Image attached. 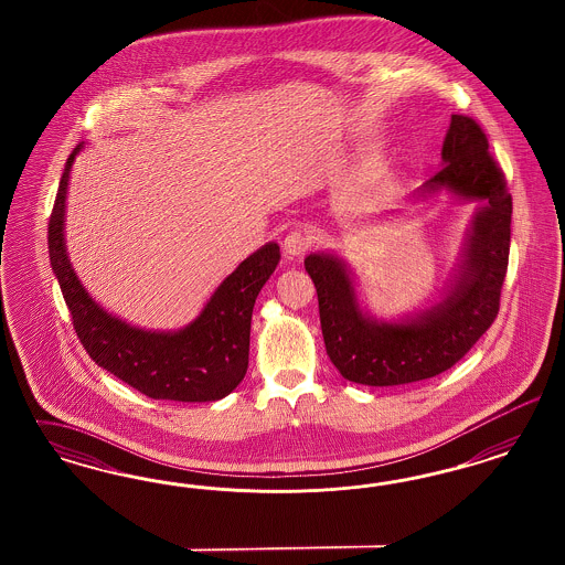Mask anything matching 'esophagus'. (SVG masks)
Returning <instances> with one entry per match:
<instances>
[{
    "label": "esophagus",
    "instance_id": "esophagus-1",
    "mask_svg": "<svg viewBox=\"0 0 565 565\" xmlns=\"http://www.w3.org/2000/svg\"><path fill=\"white\" fill-rule=\"evenodd\" d=\"M310 248V238L305 232H290L284 239V253L288 257H302Z\"/></svg>",
    "mask_w": 565,
    "mask_h": 565
}]
</instances>
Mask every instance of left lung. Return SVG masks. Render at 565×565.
Segmentation results:
<instances>
[{
  "label": "left lung",
  "mask_w": 565,
  "mask_h": 565,
  "mask_svg": "<svg viewBox=\"0 0 565 565\" xmlns=\"http://www.w3.org/2000/svg\"><path fill=\"white\" fill-rule=\"evenodd\" d=\"M441 190L482 205L466 232L441 300L425 310L397 321L376 319L360 307L354 277L342 257L312 253L305 258L317 288L327 356L352 383L390 387L439 375L495 321L510 257L512 196L489 153V140L468 116H451L441 170L414 199L427 201Z\"/></svg>",
  "instance_id": "8db88e82"
}]
</instances>
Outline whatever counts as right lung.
<instances>
[{"instance_id": "add662e5", "label": "right lung", "mask_w": 565, "mask_h": 565, "mask_svg": "<svg viewBox=\"0 0 565 565\" xmlns=\"http://www.w3.org/2000/svg\"><path fill=\"white\" fill-rule=\"evenodd\" d=\"M81 142L70 153L50 217L52 269L88 356L140 394L173 402H217L232 394L248 369L250 319L258 291L279 263L267 242L223 279L201 315L175 331H149L107 312L74 274L66 250V194Z\"/></svg>"}]
</instances>
